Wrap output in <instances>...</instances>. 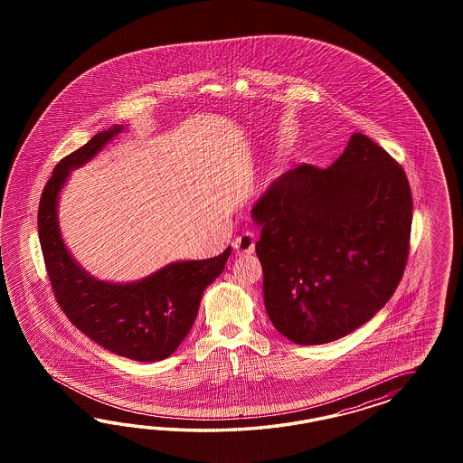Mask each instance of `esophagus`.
I'll list each match as a JSON object with an SVG mask.
<instances>
[{"mask_svg":"<svg viewBox=\"0 0 463 463\" xmlns=\"http://www.w3.org/2000/svg\"><path fill=\"white\" fill-rule=\"evenodd\" d=\"M254 234L246 231L242 234H239L238 238L234 239V250L239 254H246V252H252L254 250Z\"/></svg>","mask_w":463,"mask_h":463,"instance_id":"34e87169","label":"esophagus"}]
</instances>
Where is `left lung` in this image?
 Here are the masks:
<instances>
[{
  "instance_id": "1",
  "label": "left lung",
  "mask_w": 463,
  "mask_h": 463,
  "mask_svg": "<svg viewBox=\"0 0 463 463\" xmlns=\"http://www.w3.org/2000/svg\"><path fill=\"white\" fill-rule=\"evenodd\" d=\"M275 329L324 345L368 323L404 275L412 196L402 166L354 132L329 168L300 165L252 207Z\"/></svg>"
}]
</instances>
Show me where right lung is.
Returning a JSON list of instances; mask_svg holds the SVG:
<instances>
[{
	"label": "right lung",
	"mask_w": 463,
	"mask_h": 463,
	"mask_svg": "<svg viewBox=\"0 0 463 463\" xmlns=\"http://www.w3.org/2000/svg\"><path fill=\"white\" fill-rule=\"evenodd\" d=\"M113 126L59 161L39 203V239L45 269L62 312L81 333L105 350L136 362H159L182 345L195 323L202 295L224 271L222 254L175 261L142 280H97L71 256L61 236L57 202L74 168L91 161L120 132Z\"/></svg>",
	"instance_id": "1"
}]
</instances>
